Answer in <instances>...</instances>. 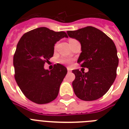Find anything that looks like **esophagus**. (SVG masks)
I'll use <instances>...</instances> for the list:
<instances>
[{"instance_id":"1","label":"esophagus","mask_w":129,"mask_h":129,"mask_svg":"<svg viewBox=\"0 0 129 129\" xmlns=\"http://www.w3.org/2000/svg\"><path fill=\"white\" fill-rule=\"evenodd\" d=\"M67 70H68V72H71V71H72V69H71L70 68H69V67H68V68H67Z\"/></svg>"}]
</instances>
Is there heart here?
Segmentation results:
<instances>
[{
    "mask_svg": "<svg viewBox=\"0 0 129 129\" xmlns=\"http://www.w3.org/2000/svg\"><path fill=\"white\" fill-rule=\"evenodd\" d=\"M72 40V39H70ZM72 61V59L70 58H62L61 59L60 62L62 63H65V64H70Z\"/></svg>",
    "mask_w": 129,
    "mask_h": 129,
    "instance_id": "1",
    "label": "heart"
}]
</instances>
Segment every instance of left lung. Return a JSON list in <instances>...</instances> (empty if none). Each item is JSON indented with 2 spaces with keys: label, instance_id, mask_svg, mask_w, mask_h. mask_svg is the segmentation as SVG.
<instances>
[{
  "label": "left lung",
  "instance_id": "1",
  "mask_svg": "<svg viewBox=\"0 0 129 129\" xmlns=\"http://www.w3.org/2000/svg\"><path fill=\"white\" fill-rule=\"evenodd\" d=\"M67 33L80 43L82 53L78 63L88 68V72L72 70L76 76L72 82L75 94L85 101L97 100L108 92L116 78L118 65L116 46L105 33L91 26Z\"/></svg>",
  "mask_w": 129,
  "mask_h": 129
}]
</instances>
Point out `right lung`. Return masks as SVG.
I'll return each instance as SVG.
<instances>
[{
    "label": "right lung",
    "mask_w": 129,
    "mask_h": 129,
    "mask_svg": "<svg viewBox=\"0 0 129 129\" xmlns=\"http://www.w3.org/2000/svg\"><path fill=\"white\" fill-rule=\"evenodd\" d=\"M63 37L64 31L55 32L39 27L21 37L13 57L15 78L24 95L37 104H47L58 95L59 87L68 70L57 63L52 70L44 65L53 57L55 44Z\"/></svg>",
    "instance_id": "1"
}]
</instances>
